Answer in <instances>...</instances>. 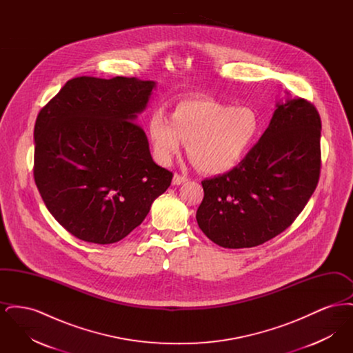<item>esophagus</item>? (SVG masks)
I'll list each match as a JSON object with an SVG mask.
<instances>
[{"label": "esophagus", "instance_id": "obj_1", "mask_svg": "<svg viewBox=\"0 0 353 353\" xmlns=\"http://www.w3.org/2000/svg\"><path fill=\"white\" fill-rule=\"evenodd\" d=\"M188 181V177L186 176H183V174H180V173H174V176H173V185H181L184 184Z\"/></svg>", "mask_w": 353, "mask_h": 353}]
</instances>
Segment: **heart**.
<instances>
[{"label": "heart", "instance_id": "heart-1", "mask_svg": "<svg viewBox=\"0 0 353 353\" xmlns=\"http://www.w3.org/2000/svg\"><path fill=\"white\" fill-rule=\"evenodd\" d=\"M262 119L252 107H235L210 98L180 101L172 120L156 111L150 119V134L164 163L188 143L190 160L210 174L234 169L252 150L262 132Z\"/></svg>", "mask_w": 353, "mask_h": 353}]
</instances>
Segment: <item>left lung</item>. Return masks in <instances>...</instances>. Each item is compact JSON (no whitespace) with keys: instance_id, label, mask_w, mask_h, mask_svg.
Returning a JSON list of instances; mask_svg holds the SVG:
<instances>
[{"instance_id":"8db88e82","label":"left lung","mask_w":353,"mask_h":353,"mask_svg":"<svg viewBox=\"0 0 353 353\" xmlns=\"http://www.w3.org/2000/svg\"><path fill=\"white\" fill-rule=\"evenodd\" d=\"M321 120L305 99L276 104L269 128L228 173L202 181L197 223L228 249L262 245L301 214L319 183Z\"/></svg>"}]
</instances>
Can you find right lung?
<instances>
[{
    "mask_svg": "<svg viewBox=\"0 0 353 353\" xmlns=\"http://www.w3.org/2000/svg\"><path fill=\"white\" fill-rule=\"evenodd\" d=\"M153 87L125 77L74 78L37 117L34 181L52 217L82 241L123 239L172 183L134 121Z\"/></svg>",
    "mask_w": 353,
    "mask_h": 353,
    "instance_id": "obj_1",
    "label": "right lung"
}]
</instances>
